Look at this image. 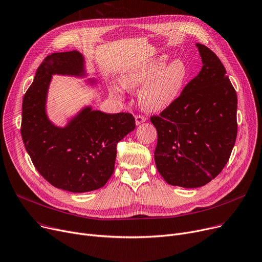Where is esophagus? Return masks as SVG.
Returning a JSON list of instances; mask_svg holds the SVG:
<instances>
[{
	"label": "esophagus",
	"mask_w": 262,
	"mask_h": 262,
	"mask_svg": "<svg viewBox=\"0 0 262 262\" xmlns=\"http://www.w3.org/2000/svg\"><path fill=\"white\" fill-rule=\"evenodd\" d=\"M135 120H136V124H137V125H140L141 123H143V122H145V121H146V118H145L144 116L138 115V116H136Z\"/></svg>",
	"instance_id": "obj_1"
}]
</instances>
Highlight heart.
Listing matches in <instances>:
<instances>
[{
    "instance_id": "heart-1",
    "label": "heart",
    "mask_w": 262,
    "mask_h": 262,
    "mask_svg": "<svg viewBox=\"0 0 262 262\" xmlns=\"http://www.w3.org/2000/svg\"><path fill=\"white\" fill-rule=\"evenodd\" d=\"M188 66L181 58L169 60L165 54L138 62L120 74V83L126 90H136L140 106L146 112H162L180 96L188 78ZM110 93L117 99L124 97L122 87L110 84Z\"/></svg>"
}]
</instances>
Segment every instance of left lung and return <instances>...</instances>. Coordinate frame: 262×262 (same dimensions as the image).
<instances>
[{"label": "left lung", "mask_w": 262, "mask_h": 262, "mask_svg": "<svg viewBox=\"0 0 262 262\" xmlns=\"http://www.w3.org/2000/svg\"><path fill=\"white\" fill-rule=\"evenodd\" d=\"M200 73L159 116L157 169L170 185L195 188L217 177L228 163L237 137V95L214 52L197 43Z\"/></svg>", "instance_id": "1"}]
</instances>
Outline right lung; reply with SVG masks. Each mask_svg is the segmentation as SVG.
Segmentation results:
<instances>
[{
  "instance_id": "add662e5",
  "label": "right lung",
  "mask_w": 262,
  "mask_h": 262,
  "mask_svg": "<svg viewBox=\"0 0 262 262\" xmlns=\"http://www.w3.org/2000/svg\"><path fill=\"white\" fill-rule=\"evenodd\" d=\"M52 75L85 77L84 57L77 50L55 52L39 66L23 98L21 134L25 148L34 167L55 187L72 193L98 189L113 175L117 144L135 129V118L86 106L64 127L55 125L46 113Z\"/></svg>"
}]
</instances>
